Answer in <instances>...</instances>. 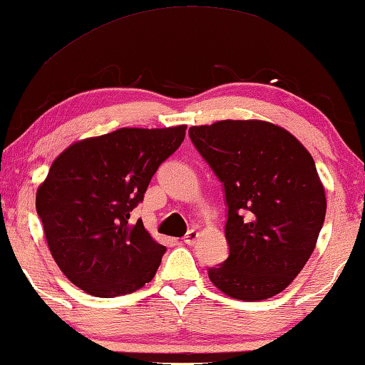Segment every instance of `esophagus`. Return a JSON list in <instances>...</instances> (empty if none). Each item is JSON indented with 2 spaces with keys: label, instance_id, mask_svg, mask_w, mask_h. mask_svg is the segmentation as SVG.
Masks as SVG:
<instances>
[{
  "label": "esophagus",
  "instance_id": "34e87169",
  "mask_svg": "<svg viewBox=\"0 0 365 365\" xmlns=\"http://www.w3.org/2000/svg\"><path fill=\"white\" fill-rule=\"evenodd\" d=\"M199 239V232L197 230H194V229H191L187 232L186 235H184V244H187V245H194L195 244V240Z\"/></svg>",
  "mask_w": 365,
  "mask_h": 365
}]
</instances>
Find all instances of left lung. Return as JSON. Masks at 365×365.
Wrapping results in <instances>:
<instances>
[{
  "label": "left lung",
  "instance_id": "8db88e82",
  "mask_svg": "<svg viewBox=\"0 0 365 365\" xmlns=\"http://www.w3.org/2000/svg\"><path fill=\"white\" fill-rule=\"evenodd\" d=\"M189 136L225 192L229 257L209 268L210 282L235 299L274 297L303 270L324 224L313 158L292 133L260 120L191 126Z\"/></svg>",
  "mask_w": 365,
  "mask_h": 365
}]
</instances>
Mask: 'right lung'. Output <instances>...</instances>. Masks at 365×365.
Returning <instances> with one entry per match:
<instances>
[{
	"label": "right lung",
	"mask_w": 365,
	"mask_h": 365,
	"mask_svg": "<svg viewBox=\"0 0 365 365\" xmlns=\"http://www.w3.org/2000/svg\"><path fill=\"white\" fill-rule=\"evenodd\" d=\"M184 136L186 125L120 128L73 143L56 158L36 209L52 257L76 287L113 298L151 282L166 247L130 215Z\"/></svg>",
	"instance_id": "add662e5"
}]
</instances>
